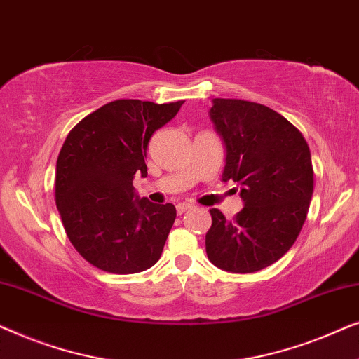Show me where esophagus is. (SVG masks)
<instances>
[{
    "mask_svg": "<svg viewBox=\"0 0 359 359\" xmlns=\"http://www.w3.org/2000/svg\"><path fill=\"white\" fill-rule=\"evenodd\" d=\"M191 208H193V204H189V203H180L178 205H176V212H178V215H181V214H184L186 210H189Z\"/></svg>",
    "mask_w": 359,
    "mask_h": 359,
    "instance_id": "34e87169",
    "label": "esophagus"
}]
</instances>
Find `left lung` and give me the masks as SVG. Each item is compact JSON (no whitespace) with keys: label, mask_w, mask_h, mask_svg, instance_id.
Here are the masks:
<instances>
[{"label":"left lung","mask_w":359,"mask_h":359,"mask_svg":"<svg viewBox=\"0 0 359 359\" xmlns=\"http://www.w3.org/2000/svg\"><path fill=\"white\" fill-rule=\"evenodd\" d=\"M209 116L227 151L222 181L240 184L243 209L232 220L210 209L205 252L224 271H259L292 247L306 222L311 150L297 127L258 102L215 97Z\"/></svg>","instance_id":"obj_1"}]
</instances>
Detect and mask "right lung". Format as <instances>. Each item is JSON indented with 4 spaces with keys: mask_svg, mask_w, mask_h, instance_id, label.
Wrapping results in <instances>:
<instances>
[{
    "mask_svg": "<svg viewBox=\"0 0 359 359\" xmlns=\"http://www.w3.org/2000/svg\"><path fill=\"white\" fill-rule=\"evenodd\" d=\"M183 101L117 100L81 119L57 158L55 203L78 253L102 271L132 274L158 262L176 219L173 204L137 198L151 135Z\"/></svg>",
    "mask_w": 359,
    "mask_h": 359,
    "instance_id": "add662e5",
    "label": "right lung"
}]
</instances>
